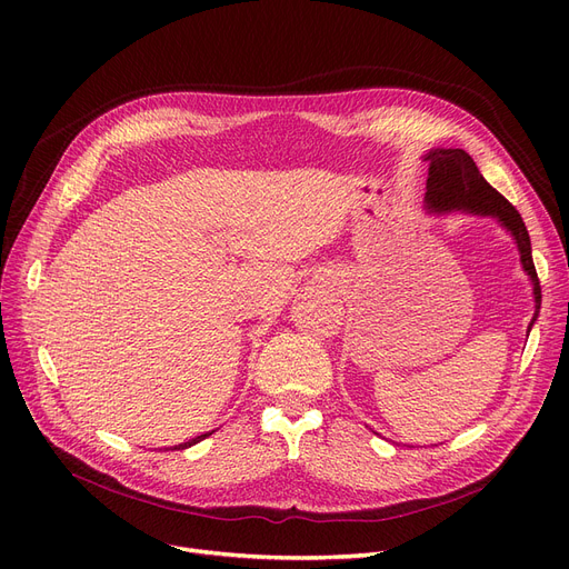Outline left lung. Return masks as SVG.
I'll return each mask as SVG.
<instances>
[{"label": "left lung", "instance_id": "obj_1", "mask_svg": "<svg viewBox=\"0 0 569 569\" xmlns=\"http://www.w3.org/2000/svg\"><path fill=\"white\" fill-rule=\"evenodd\" d=\"M425 161L429 163L427 193H425V207L429 214L466 212V214L491 217L500 223V228H505L512 234L515 244L519 249V256H521V267L532 286L535 313L528 325V335H530L537 316H540L542 288H540V279H537V272H535L530 237H528L521 214L487 182L482 172L477 170L470 154H466L463 149L438 147L425 154Z\"/></svg>", "mask_w": 569, "mask_h": 569}]
</instances>
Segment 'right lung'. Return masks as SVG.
Segmentation results:
<instances>
[{
    "mask_svg": "<svg viewBox=\"0 0 569 569\" xmlns=\"http://www.w3.org/2000/svg\"><path fill=\"white\" fill-rule=\"evenodd\" d=\"M214 431H207V433H200V436H196V438H191V440H187V442H179V445H174L172 450H187V447H191V445H196V442H200V440H204L207 436H212Z\"/></svg>",
    "mask_w": 569,
    "mask_h": 569,
    "instance_id": "obj_1",
    "label": "right lung"
}]
</instances>
